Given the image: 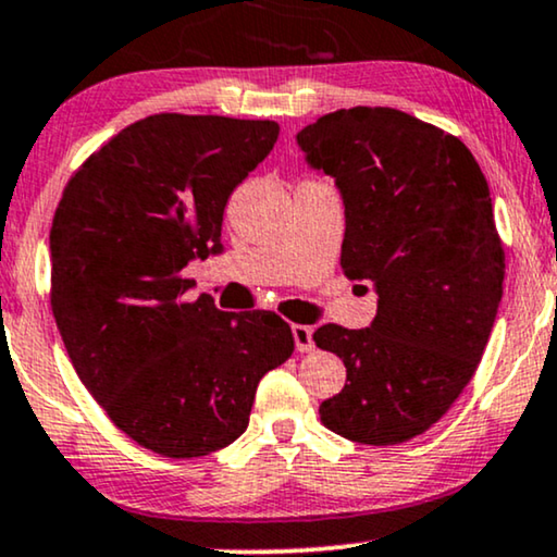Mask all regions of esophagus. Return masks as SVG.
Returning a JSON list of instances; mask_svg holds the SVG:
<instances>
[{
    "instance_id": "esophagus-1",
    "label": "esophagus",
    "mask_w": 557,
    "mask_h": 557,
    "mask_svg": "<svg viewBox=\"0 0 557 557\" xmlns=\"http://www.w3.org/2000/svg\"><path fill=\"white\" fill-rule=\"evenodd\" d=\"M293 339H295V349L298 351H311L313 344V329L311 326H302V323H295L293 326Z\"/></svg>"
}]
</instances>
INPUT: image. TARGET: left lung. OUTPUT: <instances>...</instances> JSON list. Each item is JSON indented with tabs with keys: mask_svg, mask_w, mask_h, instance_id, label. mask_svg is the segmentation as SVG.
Listing matches in <instances>:
<instances>
[{
	"mask_svg": "<svg viewBox=\"0 0 557 557\" xmlns=\"http://www.w3.org/2000/svg\"><path fill=\"white\" fill-rule=\"evenodd\" d=\"M295 140L342 195L344 274L377 293L368 329L313 334L347 368L321 421L360 445H400L445 417L494 329L504 249L488 182L460 138L393 108L329 112Z\"/></svg>",
	"mask_w": 557,
	"mask_h": 557,
	"instance_id": "8db88e82",
	"label": "left lung"
}]
</instances>
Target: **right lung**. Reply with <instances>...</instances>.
<instances>
[{"mask_svg": "<svg viewBox=\"0 0 557 557\" xmlns=\"http://www.w3.org/2000/svg\"><path fill=\"white\" fill-rule=\"evenodd\" d=\"M280 136L272 121L144 117L69 180L51 228V302L69 360L133 442L202 457L249 426L257 385L293 355L270 311L185 300L195 257L221 255L223 210Z\"/></svg>", "mask_w": 557, "mask_h": 557, "instance_id": "obj_1", "label": "right lung"}]
</instances>
